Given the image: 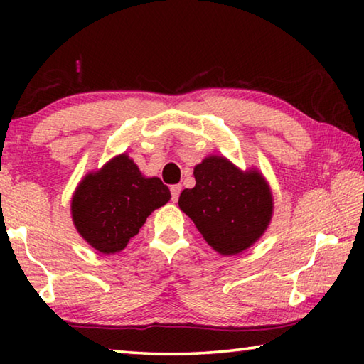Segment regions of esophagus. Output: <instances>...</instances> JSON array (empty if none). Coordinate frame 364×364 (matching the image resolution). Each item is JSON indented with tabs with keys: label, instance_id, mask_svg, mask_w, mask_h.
I'll use <instances>...</instances> for the list:
<instances>
[{
	"label": "esophagus",
	"instance_id": "34e87169",
	"mask_svg": "<svg viewBox=\"0 0 364 364\" xmlns=\"http://www.w3.org/2000/svg\"><path fill=\"white\" fill-rule=\"evenodd\" d=\"M170 193H171V200L176 202L181 193V184H173V186H170Z\"/></svg>",
	"mask_w": 364,
	"mask_h": 364
}]
</instances>
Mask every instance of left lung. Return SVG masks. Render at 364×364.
Masks as SVG:
<instances>
[{
	"instance_id": "left-lung-1",
	"label": "left lung",
	"mask_w": 364,
	"mask_h": 364,
	"mask_svg": "<svg viewBox=\"0 0 364 364\" xmlns=\"http://www.w3.org/2000/svg\"><path fill=\"white\" fill-rule=\"evenodd\" d=\"M196 186L184 189L178 205L194 221L208 245L221 255L250 247L273 213L268 184L258 171L242 173L225 157H208L194 168Z\"/></svg>"
}]
</instances>
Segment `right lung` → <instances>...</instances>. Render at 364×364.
Listing matches in <instances>:
<instances>
[{
	"label": "right lung",
	"instance_id": "obj_1",
	"mask_svg": "<svg viewBox=\"0 0 364 364\" xmlns=\"http://www.w3.org/2000/svg\"><path fill=\"white\" fill-rule=\"evenodd\" d=\"M170 197V189L159 178H144L133 160L122 154L78 184L72 218L91 247L115 254Z\"/></svg>",
	"mask_w": 364,
	"mask_h": 364
}]
</instances>
